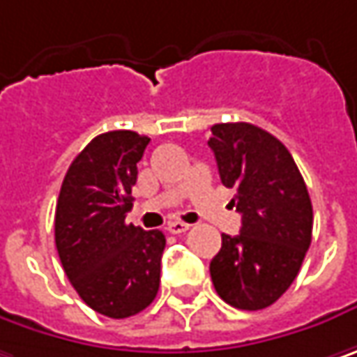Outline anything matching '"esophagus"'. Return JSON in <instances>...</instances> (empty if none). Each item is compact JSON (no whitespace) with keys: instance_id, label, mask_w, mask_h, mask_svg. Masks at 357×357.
I'll list each match as a JSON object with an SVG mask.
<instances>
[{"instance_id":"esophagus-1","label":"esophagus","mask_w":357,"mask_h":357,"mask_svg":"<svg viewBox=\"0 0 357 357\" xmlns=\"http://www.w3.org/2000/svg\"><path fill=\"white\" fill-rule=\"evenodd\" d=\"M185 230H190V224H185V222H169L167 224V232H172V234H183Z\"/></svg>"}]
</instances>
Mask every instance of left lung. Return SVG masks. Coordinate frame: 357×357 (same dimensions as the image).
Returning a JSON list of instances; mask_svg holds the SVG:
<instances>
[{
	"label": "left lung",
	"mask_w": 357,
	"mask_h": 357,
	"mask_svg": "<svg viewBox=\"0 0 357 357\" xmlns=\"http://www.w3.org/2000/svg\"><path fill=\"white\" fill-rule=\"evenodd\" d=\"M222 183L234 190L241 234H222L210 262L216 293L228 305L259 311L295 281L311 244L313 208L303 176L283 143L250 123H218L208 141Z\"/></svg>",
	"instance_id": "left-lung-1"
}]
</instances>
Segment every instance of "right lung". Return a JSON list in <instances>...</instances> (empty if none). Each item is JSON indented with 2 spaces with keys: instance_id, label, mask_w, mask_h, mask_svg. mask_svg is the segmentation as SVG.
<instances>
[{
  "instance_id": "add662e5",
  "label": "right lung",
  "mask_w": 357,
  "mask_h": 357,
  "mask_svg": "<svg viewBox=\"0 0 357 357\" xmlns=\"http://www.w3.org/2000/svg\"><path fill=\"white\" fill-rule=\"evenodd\" d=\"M149 137L109 131L70 163L54 216L56 250L68 281L96 313L125 319L155 299L165 236L125 220L137 163Z\"/></svg>"
}]
</instances>
